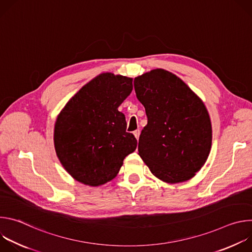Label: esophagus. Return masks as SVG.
<instances>
[{
	"label": "esophagus",
	"mask_w": 252,
	"mask_h": 252,
	"mask_svg": "<svg viewBox=\"0 0 252 252\" xmlns=\"http://www.w3.org/2000/svg\"><path fill=\"white\" fill-rule=\"evenodd\" d=\"M133 134H134L135 138H136V139H138V138H139V134H140V131H139V129H136V130H134V131H133Z\"/></svg>",
	"instance_id": "obj_1"
}]
</instances>
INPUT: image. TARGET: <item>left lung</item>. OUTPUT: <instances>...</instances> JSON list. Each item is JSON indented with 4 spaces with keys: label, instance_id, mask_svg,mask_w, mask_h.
<instances>
[{
    "label": "left lung",
    "instance_id": "1",
    "mask_svg": "<svg viewBox=\"0 0 252 252\" xmlns=\"http://www.w3.org/2000/svg\"><path fill=\"white\" fill-rule=\"evenodd\" d=\"M148 125L138 153L153 174L169 184L189 181L205 163L212 130L202 100L175 75L157 68L134 79Z\"/></svg>",
    "mask_w": 252,
    "mask_h": 252
}]
</instances>
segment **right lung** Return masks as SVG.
<instances>
[{
  "label": "right lung",
  "mask_w": 252,
  "mask_h": 252,
  "mask_svg": "<svg viewBox=\"0 0 252 252\" xmlns=\"http://www.w3.org/2000/svg\"><path fill=\"white\" fill-rule=\"evenodd\" d=\"M132 91V79L105 73L84 86L60 113L54 141L57 156L78 182L97 187L115 178L137 140L126 132L118 110Z\"/></svg>",
  "instance_id": "right-lung-1"
}]
</instances>
